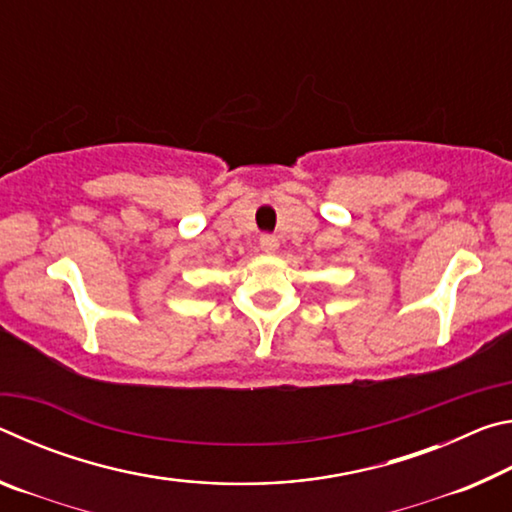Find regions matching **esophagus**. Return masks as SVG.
Here are the masks:
<instances>
[{"label": "esophagus", "instance_id": "esophagus-1", "mask_svg": "<svg viewBox=\"0 0 512 512\" xmlns=\"http://www.w3.org/2000/svg\"><path fill=\"white\" fill-rule=\"evenodd\" d=\"M277 239L273 235H262V239H259V248L264 250V253H275L277 250Z\"/></svg>", "mask_w": 512, "mask_h": 512}]
</instances>
